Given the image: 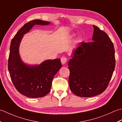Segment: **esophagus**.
<instances>
[{
	"label": "esophagus",
	"mask_w": 122,
	"mask_h": 122,
	"mask_svg": "<svg viewBox=\"0 0 122 122\" xmlns=\"http://www.w3.org/2000/svg\"><path fill=\"white\" fill-rule=\"evenodd\" d=\"M67 62V58L65 57H62L61 58V63L63 65L65 64Z\"/></svg>",
	"instance_id": "obj_1"
}]
</instances>
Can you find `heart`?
Returning a JSON list of instances; mask_svg holds the SVG:
<instances>
[{
	"label": "heart",
	"instance_id": "obj_1",
	"mask_svg": "<svg viewBox=\"0 0 122 122\" xmlns=\"http://www.w3.org/2000/svg\"><path fill=\"white\" fill-rule=\"evenodd\" d=\"M74 36H75V35H74V34H71V35L70 36V37H71V38H73V37H74Z\"/></svg>",
	"mask_w": 122,
	"mask_h": 122
}]
</instances>
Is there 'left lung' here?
<instances>
[{"label": "left lung", "instance_id": "obj_1", "mask_svg": "<svg viewBox=\"0 0 122 122\" xmlns=\"http://www.w3.org/2000/svg\"><path fill=\"white\" fill-rule=\"evenodd\" d=\"M93 27V41L79 44L68 64L69 87L79 97H90L102 93L115 69L112 41L105 32L95 25Z\"/></svg>", "mask_w": 122, "mask_h": 122}]
</instances>
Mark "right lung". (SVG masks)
Masks as SVG:
<instances>
[{
    "label": "right lung",
    "instance_id": "add662e5",
    "mask_svg": "<svg viewBox=\"0 0 122 122\" xmlns=\"http://www.w3.org/2000/svg\"><path fill=\"white\" fill-rule=\"evenodd\" d=\"M49 24V21L39 19L30 21L19 30L11 41L8 64L10 76L17 90L28 97H41L50 92L54 77L61 67L59 58L30 65L24 63L19 55V45L24 35L35 25Z\"/></svg>",
    "mask_w": 122,
    "mask_h": 122
}]
</instances>
